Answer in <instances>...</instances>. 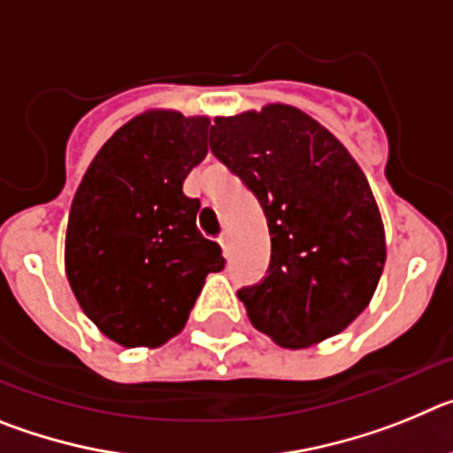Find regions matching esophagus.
Returning a JSON list of instances; mask_svg holds the SVG:
<instances>
[{"label":"esophagus","mask_w":453,"mask_h":453,"mask_svg":"<svg viewBox=\"0 0 453 453\" xmlns=\"http://www.w3.org/2000/svg\"><path fill=\"white\" fill-rule=\"evenodd\" d=\"M218 240H219V245H222L224 251L229 250V245H231V234H229V231H222Z\"/></svg>","instance_id":"1"}]
</instances>
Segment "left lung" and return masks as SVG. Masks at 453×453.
Instances as JSON below:
<instances>
[{
  "mask_svg": "<svg viewBox=\"0 0 453 453\" xmlns=\"http://www.w3.org/2000/svg\"><path fill=\"white\" fill-rule=\"evenodd\" d=\"M211 151L261 202L272 258L238 290L250 322L286 349L347 329L374 295L386 234L358 163L318 119L288 104L215 118Z\"/></svg>",
  "mask_w": 453,
  "mask_h": 453,
  "instance_id": "1",
  "label": "left lung"
}]
</instances>
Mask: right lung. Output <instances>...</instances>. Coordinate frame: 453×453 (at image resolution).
<instances>
[{
    "mask_svg": "<svg viewBox=\"0 0 453 453\" xmlns=\"http://www.w3.org/2000/svg\"><path fill=\"white\" fill-rule=\"evenodd\" d=\"M211 119L147 111L104 142L72 199L65 274L83 313L122 347H161L181 334L218 242L197 229L183 181L203 161Z\"/></svg>",
    "mask_w": 453,
    "mask_h": 453,
    "instance_id": "1",
    "label": "right lung"
}]
</instances>
